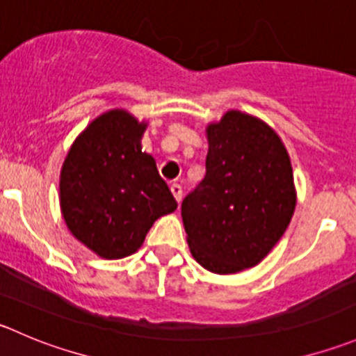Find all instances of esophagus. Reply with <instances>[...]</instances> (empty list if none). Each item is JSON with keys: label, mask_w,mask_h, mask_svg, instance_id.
<instances>
[{"label": "esophagus", "mask_w": 356, "mask_h": 356, "mask_svg": "<svg viewBox=\"0 0 356 356\" xmlns=\"http://www.w3.org/2000/svg\"><path fill=\"white\" fill-rule=\"evenodd\" d=\"M170 191H172V195L175 196V200H177V202H181V200H182V186L177 184V182H174V184H170Z\"/></svg>", "instance_id": "1"}]
</instances>
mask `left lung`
Wrapping results in <instances>:
<instances>
[{
  "label": "left lung",
  "instance_id": "left-lung-1",
  "mask_svg": "<svg viewBox=\"0 0 356 356\" xmlns=\"http://www.w3.org/2000/svg\"><path fill=\"white\" fill-rule=\"evenodd\" d=\"M207 137V174L182 200V222L205 270L238 273L261 262L291 222V158L270 127L240 111L209 125Z\"/></svg>",
  "mask_w": 356,
  "mask_h": 356
}]
</instances>
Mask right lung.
<instances>
[{
    "mask_svg": "<svg viewBox=\"0 0 356 356\" xmlns=\"http://www.w3.org/2000/svg\"><path fill=\"white\" fill-rule=\"evenodd\" d=\"M146 123L104 113L76 139L62 165L60 209L69 231L101 257L143 245L158 217L177 209L156 161L140 147Z\"/></svg>",
    "mask_w": 356,
    "mask_h": 356,
    "instance_id": "1",
    "label": "right lung"
}]
</instances>
